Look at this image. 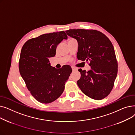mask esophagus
I'll return each mask as SVG.
<instances>
[{"label":"esophagus","instance_id":"esophagus-1","mask_svg":"<svg viewBox=\"0 0 135 135\" xmlns=\"http://www.w3.org/2000/svg\"><path fill=\"white\" fill-rule=\"evenodd\" d=\"M72 70H73V71H74V70H76V68H75V67H72Z\"/></svg>","mask_w":135,"mask_h":135}]
</instances>
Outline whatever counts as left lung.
<instances>
[{
    "instance_id": "obj_1",
    "label": "left lung",
    "mask_w": 135,
    "mask_h": 135,
    "mask_svg": "<svg viewBox=\"0 0 135 135\" xmlns=\"http://www.w3.org/2000/svg\"><path fill=\"white\" fill-rule=\"evenodd\" d=\"M67 34L78 44L77 58L89 62L91 69H79L81 77L77 84L88 97L101 100L111 92L118 73V62L110 40L100 31L69 30Z\"/></svg>"
}]
</instances>
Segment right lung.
Wrapping results in <instances>:
<instances>
[{"label": "right lung", "mask_w": 135, "mask_h": 135, "mask_svg": "<svg viewBox=\"0 0 135 135\" xmlns=\"http://www.w3.org/2000/svg\"><path fill=\"white\" fill-rule=\"evenodd\" d=\"M67 38L64 31L44 34L27 41L21 50L20 74L28 90L40 103H49L57 99L72 73L70 66L56 68L49 60L55 56L59 44Z\"/></svg>", "instance_id": "1"}]
</instances>
